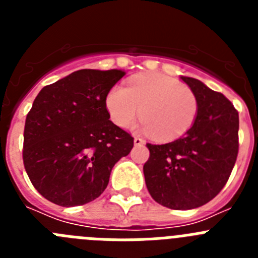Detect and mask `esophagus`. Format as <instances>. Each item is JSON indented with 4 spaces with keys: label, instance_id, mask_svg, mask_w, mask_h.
Masks as SVG:
<instances>
[{
    "label": "esophagus",
    "instance_id": "obj_1",
    "mask_svg": "<svg viewBox=\"0 0 258 258\" xmlns=\"http://www.w3.org/2000/svg\"><path fill=\"white\" fill-rule=\"evenodd\" d=\"M145 143L146 142L142 140V138H140V137H134V145L136 146H143Z\"/></svg>",
    "mask_w": 258,
    "mask_h": 258
}]
</instances>
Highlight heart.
<instances>
[{
	"instance_id": "1",
	"label": "heart",
	"mask_w": 258,
	"mask_h": 258,
	"mask_svg": "<svg viewBox=\"0 0 258 258\" xmlns=\"http://www.w3.org/2000/svg\"><path fill=\"white\" fill-rule=\"evenodd\" d=\"M106 107L112 121L121 127L131 126L142 115V129L159 141L177 140L187 133L199 111L191 89L159 74L132 77L126 89L113 86Z\"/></svg>"
}]
</instances>
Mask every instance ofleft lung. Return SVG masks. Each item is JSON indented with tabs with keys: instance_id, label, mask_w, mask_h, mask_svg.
<instances>
[{
	"instance_id": "8db88e82",
	"label": "left lung",
	"mask_w": 258,
	"mask_h": 258,
	"mask_svg": "<svg viewBox=\"0 0 258 258\" xmlns=\"http://www.w3.org/2000/svg\"><path fill=\"white\" fill-rule=\"evenodd\" d=\"M197 95L199 111L187 133L165 145L147 143L143 165L147 190L170 209H194L223 188L239 150V115L231 102L202 81L181 76Z\"/></svg>"
}]
</instances>
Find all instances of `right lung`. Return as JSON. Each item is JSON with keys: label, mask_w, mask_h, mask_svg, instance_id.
<instances>
[{"label": "right lung", "mask_w": 258, "mask_h": 258, "mask_svg": "<svg viewBox=\"0 0 258 258\" xmlns=\"http://www.w3.org/2000/svg\"><path fill=\"white\" fill-rule=\"evenodd\" d=\"M121 70H80L41 89L26 118L23 163L36 190L61 207L97 199L133 137L109 120L106 97Z\"/></svg>", "instance_id": "right-lung-1"}]
</instances>
